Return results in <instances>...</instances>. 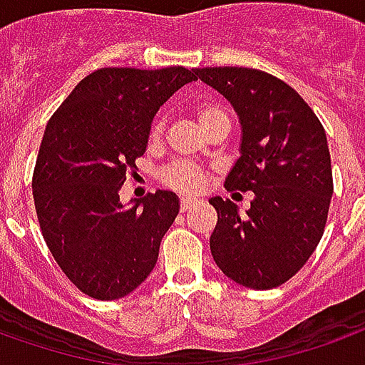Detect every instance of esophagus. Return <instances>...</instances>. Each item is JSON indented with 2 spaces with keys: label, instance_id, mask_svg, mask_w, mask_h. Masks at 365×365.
Wrapping results in <instances>:
<instances>
[{
  "label": "esophagus",
  "instance_id": "esophagus-1",
  "mask_svg": "<svg viewBox=\"0 0 365 365\" xmlns=\"http://www.w3.org/2000/svg\"><path fill=\"white\" fill-rule=\"evenodd\" d=\"M201 203L197 197H182V212H187V210L195 209L197 205Z\"/></svg>",
  "mask_w": 365,
  "mask_h": 365
}]
</instances>
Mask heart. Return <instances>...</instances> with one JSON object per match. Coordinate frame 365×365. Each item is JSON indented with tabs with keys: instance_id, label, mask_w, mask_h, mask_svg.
I'll list each match as a JSON object with an SVG mask.
<instances>
[{
	"instance_id": "b5f03b06",
	"label": "heart",
	"mask_w": 365,
	"mask_h": 365,
	"mask_svg": "<svg viewBox=\"0 0 365 365\" xmlns=\"http://www.w3.org/2000/svg\"><path fill=\"white\" fill-rule=\"evenodd\" d=\"M220 118H226V114H224L222 108L217 106V104H203V106L197 108V120H199L203 129L210 125L212 121L220 120ZM160 131L162 123L156 121L153 125V137H158ZM205 180H207V174L191 162H178L166 172V183L170 187L180 191H199L205 185Z\"/></svg>"
}]
</instances>
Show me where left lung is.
<instances>
[{
  "label": "left lung",
  "instance_id": "obj_1",
  "mask_svg": "<svg viewBox=\"0 0 365 365\" xmlns=\"http://www.w3.org/2000/svg\"><path fill=\"white\" fill-rule=\"evenodd\" d=\"M195 75L230 102L242 128L224 185L253 191L245 217L230 199H209L218 212L212 259L236 284L277 288L306 265L325 230L333 197L325 129L306 100L269 73L203 67Z\"/></svg>",
  "mask_w": 365,
  "mask_h": 365
}]
</instances>
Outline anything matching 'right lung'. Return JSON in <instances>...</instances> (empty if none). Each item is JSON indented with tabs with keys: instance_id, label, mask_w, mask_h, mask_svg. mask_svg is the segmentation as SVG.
I'll return each instance as SVG.
<instances>
[{
	"instance_id": "right-lung-1",
	"label": "right lung",
	"mask_w": 365,
	"mask_h": 365,
	"mask_svg": "<svg viewBox=\"0 0 365 365\" xmlns=\"http://www.w3.org/2000/svg\"><path fill=\"white\" fill-rule=\"evenodd\" d=\"M195 69L104 67L86 75L46 125L32 178L40 228L56 263L81 292L118 299L155 269L180 212L174 191L121 203L156 112Z\"/></svg>"
}]
</instances>
